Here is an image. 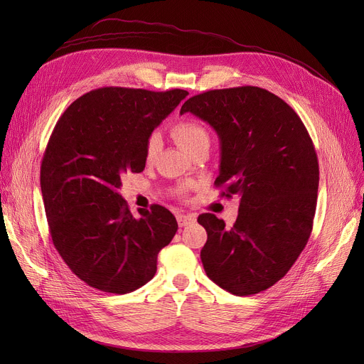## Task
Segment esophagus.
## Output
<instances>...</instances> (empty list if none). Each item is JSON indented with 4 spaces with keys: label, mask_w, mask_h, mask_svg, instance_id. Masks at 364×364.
Wrapping results in <instances>:
<instances>
[{
    "label": "esophagus",
    "mask_w": 364,
    "mask_h": 364,
    "mask_svg": "<svg viewBox=\"0 0 364 364\" xmlns=\"http://www.w3.org/2000/svg\"><path fill=\"white\" fill-rule=\"evenodd\" d=\"M195 221H196V218L193 215H188V214H178L177 215V223H178L180 227L188 225V224H192Z\"/></svg>",
    "instance_id": "34e87169"
}]
</instances>
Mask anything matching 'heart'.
<instances>
[{"label": "heart", "mask_w": 364, "mask_h": 364, "mask_svg": "<svg viewBox=\"0 0 364 364\" xmlns=\"http://www.w3.org/2000/svg\"><path fill=\"white\" fill-rule=\"evenodd\" d=\"M172 136L177 143L188 153L199 144L209 143V134L202 122L195 118H183L172 125ZM162 149V139L159 132H151L144 143V159L146 162H153Z\"/></svg>", "instance_id": "heart-1"}]
</instances>
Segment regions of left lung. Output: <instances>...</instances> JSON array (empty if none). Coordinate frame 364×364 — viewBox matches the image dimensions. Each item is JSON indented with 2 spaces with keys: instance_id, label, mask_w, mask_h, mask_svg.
<instances>
[{
  "instance_id": "left-lung-1",
  "label": "left lung",
  "mask_w": 364,
  "mask_h": 364,
  "mask_svg": "<svg viewBox=\"0 0 364 364\" xmlns=\"http://www.w3.org/2000/svg\"><path fill=\"white\" fill-rule=\"evenodd\" d=\"M190 112L220 139L221 196L240 198L239 215L225 227L202 214L208 240L200 251L206 276L245 296L269 289L289 272L309 242L317 203L318 162L310 134L295 110L259 87L211 90L190 97Z\"/></svg>"
}]
</instances>
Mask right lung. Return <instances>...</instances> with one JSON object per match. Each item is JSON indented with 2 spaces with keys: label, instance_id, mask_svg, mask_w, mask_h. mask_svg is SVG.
<instances>
[{
  "label": "right lung",
  "instance_id": "add662e5",
  "mask_svg": "<svg viewBox=\"0 0 364 364\" xmlns=\"http://www.w3.org/2000/svg\"><path fill=\"white\" fill-rule=\"evenodd\" d=\"M188 92L106 87L76 99L57 121L41 164L50 235L73 274L91 288L128 294L156 273L178 224L153 205L132 217L122 176L146 166L144 143Z\"/></svg>",
  "mask_w": 364,
  "mask_h": 364
}]
</instances>
